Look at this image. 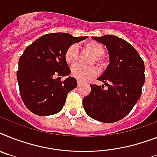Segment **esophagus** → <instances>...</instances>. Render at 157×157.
Returning <instances> with one entry per match:
<instances>
[{"label": "esophagus", "mask_w": 157, "mask_h": 157, "mask_svg": "<svg viewBox=\"0 0 157 157\" xmlns=\"http://www.w3.org/2000/svg\"><path fill=\"white\" fill-rule=\"evenodd\" d=\"M77 85H78V86H81V82L80 81H77Z\"/></svg>", "instance_id": "34e87169"}]
</instances>
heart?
Here are the masks:
<instances>
[{
    "mask_svg": "<svg viewBox=\"0 0 157 157\" xmlns=\"http://www.w3.org/2000/svg\"><path fill=\"white\" fill-rule=\"evenodd\" d=\"M86 47L97 56V63L101 61V56L105 53V48L101 44L97 42H89ZM79 56V48L76 44H71L64 52V59L68 64H74L77 61ZM71 74L78 81H88L98 74V69L96 67H86L81 64H76L72 68Z\"/></svg>",
    "mask_w": 157,
    "mask_h": 157,
    "instance_id": "1",
    "label": "heart"
}]
</instances>
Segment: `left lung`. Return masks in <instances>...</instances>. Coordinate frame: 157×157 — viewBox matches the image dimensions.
<instances>
[{
    "label": "left lung",
    "mask_w": 157,
    "mask_h": 157,
    "mask_svg": "<svg viewBox=\"0 0 157 157\" xmlns=\"http://www.w3.org/2000/svg\"><path fill=\"white\" fill-rule=\"evenodd\" d=\"M92 38L106 46L110 63L97 79L105 85H90L91 93L83 99V107L91 118L113 123L126 117L140 97L145 80L144 63L137 51L118 36Z\"/></svg>",
    "instance_id": "1"
}]
</instances>
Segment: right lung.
I'll return each mask as SVG.
<instances>
[{
	"mask_svg": "<svg viewBox=\"0 0 157 157\" xmlns=\"http://www.w3.org/2000/svg\"><path fill=\"white\" fill-rule=\"evenodd\" d=\"M65 33L45 34L29 45L18 63L20 94L27 109L38 116L54 115L63 109L68 93L77 85L70 74L64 52L71 44L86 39ZM59 76L56 79V76Z\"/></svg>",
	"mask_w": 157,
	"mask_h": 157,
	"instance_id": "1",
	"label": "right lung"
}]
</instances>
